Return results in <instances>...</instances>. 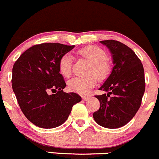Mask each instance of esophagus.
Instances as JSON below:
<instances>
[{"label": "esophagus", "instance_id": "obj_1", "mask_svg": "<svg viewBox=\"0 0 159 159\" xmlns=\"http://www.w3.org/2000/svg\"><path fill=\"white\" fill-rule=\"evenodd\" d=\"M82 98H83V100L86 101V100H89L90 97H89V96H83V97H82Z\"/></svg>", "mask_w": 159, "mask_h": 159}]
</instances>
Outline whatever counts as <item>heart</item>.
I'll use <instances>...</instances> for the list:
<instances>
[{"mask_svg":"<svg viewBox=\"0 0 159 159\" xmlns=\"http://www.w3.org/2000/svg\"><path fill=\"white\" fill-rule=\"evenodd\" d=\"M77 55L90 62L88 74H94L98 80H104L109 76L111 65L108 60L107 53L98 46L90 45L77 51ZM72 58L69 54H65L59 61V69L61 75L69 77L71 74ZM96 78L93 75L85 78L74 77L68 82V88L73 92L85 95L96 85Z\"/></svg>","mask_w":159,"mask_h":159,"instance_id":"1","label":"heart"}]
</instances>
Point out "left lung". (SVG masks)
<instances>
[{
  "label": "left lung",
  "mask_w": 159,
  "mask_h": 159,
  "mask_svg": "<svg viewBox=\"0 0 159 159\" xmlns=\"http://www.w3.org/2000/svg\"><path fill=\"white\" fill-rule=\"evenodd\" d=\"M100 43L109 49L114 67L99 89L107 94L95 96L100 106L93 117L103 127L120 128L133 118L141 106L145 91L144 70L139 58L126 44L115 40Z\"/></svg>",
  "instance_id": "left-lung-1"
}]
</instances>
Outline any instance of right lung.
Instances as JSON below:
<instances>
[{
  "instance_id": "add662e5",
  "label": "right lung",
  "mask_w": 159,
  "mask_h": 159,
  "mask_svg": "<svg viewBox=\"0 0 159 159\" xmlns=\"http://www.w3.org/2000/svg\"><path fill=\"white\" fill-rule=\"evenodd\" d=\"M74 45L36 44L24 51L12 68V86L22 112L35 126L52 129L66 121L81 97L66 93L59 61Z\"/></svg>"
}]
</instances>
